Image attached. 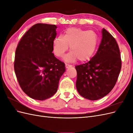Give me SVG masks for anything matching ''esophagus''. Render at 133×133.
Returning a JSON list of instances; mask_svg holds the SVG:
<instances>
[{"label": "esophagus", "mask_w": 133, "mask_h": 133, "mask_svg": "<svg viewBox=\"0 0 133 133\" xmlns=\"http://www.w3.org/2000/svg\"><path fill=\"white\" fill-rule=\"evenodd\" d=\"M71 66V65H69V64H65V68H66V69H68V68H70Z\"/></svg>", "instance_id": "esophagus-1"}]
</instances>
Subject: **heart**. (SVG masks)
<instances>
[{
  "label": "heart",
  "mask_w": 133,
  "mask_h": 133,
  "mask_svg": "<svg viewBox=\"0 0 133 133\" xmlns=\"http://www.w3.org/2000/svg\"><path fill=\"white\" fill-rule=\"evenodd\" d=\"M98 45V37L95 32L78 28H70L65 31L64 36L60 35L53 42L54 54L62 57L70 46V51L64 57V61L69 63L85 62L94 55Z\"/></svg>",
  "instance_id": "heart-1"
}]
</instances>
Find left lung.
I'll return each instance as SVG.
<instances>
[{"instance_id":"8db88e82","label":"left lung","mask_w":133,"mask_h":133,"mask_svg":"<svg viewBox=\"0 0 133 133\" xmlns=\"http://www.w3.org/2000/svg\"><path fill=\"white\" fill-rule=\"evenodd\" d=\"M96 54L89 62L75 66L79 94L90 100L101 99L113 89L122 67L120 50L115 38L103 28Z\"/></svg>"}]
</instances>
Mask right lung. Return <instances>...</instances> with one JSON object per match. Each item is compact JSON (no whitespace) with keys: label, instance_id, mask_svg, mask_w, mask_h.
Masks as SVG:
<instances>
[{"label":"right lung","instance_id":"add662e5","mask_svg":"<svg viewBox=\"0 0 133 133\" xmlns=\"http://www.w3.org/2000/svg\"><path fill=\"white\" fill-rule=\"evenodd\" d=\"M55 25L38 23L23 35L15 50L14 70L22 89L32 99L44 100L57 91L65 64L56 58L53 42Z\"/></svg>","mask_w":133,"mask_h":133}]
</instances>
